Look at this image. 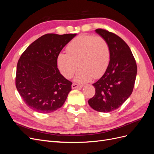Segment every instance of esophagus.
Wrapping results in <instances>:
<instances>
[{"instance_id": "1", "label": "esophagus", "mask_w": 154, "mask_h": 154, "mask_svg": "<svg viewBox=\"0 0 154 154\" xmlns=\"http://www.w3.org/2000/svg\"><path fill=\"white\" fill-rule=\"evenodd\" d=\"M81 87H82L81 85L77 84V83H73L72 84V88H76Z\"/></svg>"}]
</instances>
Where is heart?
<instances>
[{
  "instance_id": "1",
  "label": "heart",
  "mask_w": 154,
  "mask_h": 154,
  "mask_svg": "<svg viewBox=\"0 0 154 154\" xmlns=\"http://www.w3.org/2000/svg\"><path fill=\"white\" fill-rule=\"evenodd\" d=\"M66 51L67 53H60L57 57L58 67L65 78H71L79 66L76 81L87 82L93 77H101L108 68L110 48L103 36L80 35L70 42Z\"/></svg>"
}]
</instances>
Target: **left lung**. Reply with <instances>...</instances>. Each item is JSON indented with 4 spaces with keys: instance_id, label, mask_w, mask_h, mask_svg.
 Returning <instances> with one entry per match:
<instances>
[{
    "instance_id": "1",
    "label": "left lung",
    "mask_w": 154,
    "mask_h": 154,
    "mask_svg": "<svg viewBox=\"0 0 154 154\" xmlns=\"http://www.w3.org/2000/svg\"><path fill=\"white\" fill-rule=\"evenodd\" d=\"M106 39L110 48V60L106 71L93 83L95 95L88 103L101 112L118 109L131 95L137 74V65L128 45L119 36L104 29H96Z\"/></svg>"
}]
</instances>
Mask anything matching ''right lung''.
Wrapping results in <instances>:
<instances>
[{
	"label": "right lung",
	"instance_id": "1",
	"mask_svg": "<svg viewBox=\"0 0 154 154\" xmlns=\"http://www.w3.org/2000/svg\"><path fill=\"white\" fill-rule=\"evenodd\" d=\"M76 34H45L22 54L17 67L15 85L24 103L40 113L60 108L71 91L72 82L57 67L60 51Z\"/></svg>",
	"mask_w": 154,
	"mask_h": 154
}]
</instances>
